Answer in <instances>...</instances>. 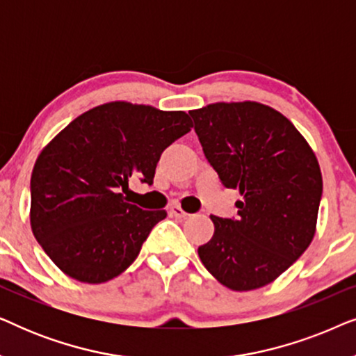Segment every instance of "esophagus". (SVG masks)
Wrapping results in <instances>:
<instances>
[{
	"label": "esophagus",
	"mask_w": 356,
	"mask_h": 356,
	"mask_svg": "<svg viewBox=\"0 0 356 356\" xmlns=\"http://www.w3.org/2000/svg\"><path fill=\"white\" fill-rule=\"evenodd\" d=\"M170 216L177 217V218H186L189 213L184 212L179 206H172V207H170Z\"/></svg>",
	"instance_id": "esophagus-1"
}]
</instances>
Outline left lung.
I'll return each mask as SVG.
<instances>
[{
    "mask_svg": "<svg viewBox=\"0 0 356 356\" xmlns=\"http://www.w3.org/2000/svg\"><path fill=\"white\" fill-rule=\"evenodd\" d=\"M189 115L222 184L241 194L236 218L211 216L216 232L199 257L228 289H261L313 241L323 196L318 159L290 120L257 102H218Z\"/></svg>",
    "mask_w": 356,
    "mask_h": 356,
    "instance_id": "obj_1",
    "label": "left lung"
}]
</instances>
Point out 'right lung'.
I'll return each instance as SVG.
<instances>
[{
	"mask_svg": "<svg viewBox=\"0 0 356 356\" xmlns=\"http://www.w3.org/2000/svg\"><path fill=\"white\" fill-rule=\"evenodd\" d=\"M184 111L110 102L71 121L38 155L31 178V227L72 279L102 284L133 264L165 211H143L120 191L152 184L160 155L189 133Z\"/></svg>",
	"mask_w": 356,
	"mask_h": 356,
	"instance_id": "1",
	"label": "right lung"
}]
</instances>
